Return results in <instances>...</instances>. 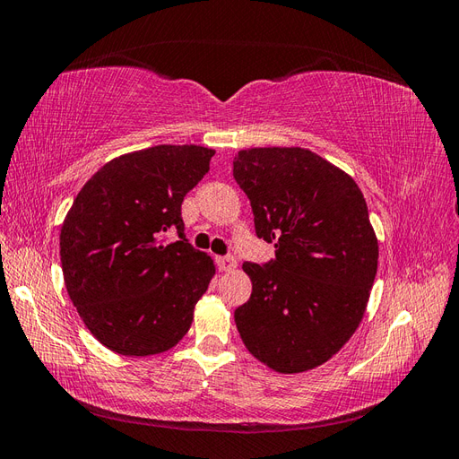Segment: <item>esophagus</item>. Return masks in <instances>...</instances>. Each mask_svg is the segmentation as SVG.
<instances>
[{
  "label": "esophagus",
  "mask_w": 459,
  "mask_h": 459,
  "mask_svg": "<svg viewBox=\"0 0 459 459\" xmlns=\"http://www.w3.org/2000/svg\"><path fill=\"white\" fill-rule=\"evenodd\" d=\"M216 264H218V268H220L221 272H230V270H233L235 266H238V262H235V258H233L231 255L218 256V258H216Z\"/></svg>",
  "instance_id": "obj_1"
}]
</instances>
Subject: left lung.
Here are the masks:
<instances>
[{
    "label": "left lung",
    "mask_w": 459,
    "mask_h": 459,
    "mask_svg": "<svg viewBox=\"0 0 459 459\" xmlns=\"http://www.w3.org/2000/svg\"><path fill=\"white\" fill-rule=\"evenodd\" d=\"M233 178L255 231L275 258L245 262L253 293L235 325L255 358L280 373L322 366L362 322L379 247L354 179L300 147L239 151Z\"/></svg>",
    "instance_id": "obj_1"
}]
</instances>
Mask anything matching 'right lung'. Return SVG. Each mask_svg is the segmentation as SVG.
<instances>
[{
	"mask_svg": "<svg viewBox=\"0 0 459 459\" xmlns=\"http://www.w3.org/2000/svg\"><path fill=\"white\" fill-rule=\"evenodd\" d=\"M212 155L199 145L128 152L76 195L61 228L65 285L82 322L108 351L159 354L189 331L214 262L187 241L182 203ZM170 230L178 241L166 246Z\"/></svg>",
	"mask_w": 459,
	"mask_h": 459,
	"instance_id": "1",
	"label": "right lung"
}]
</instances>
